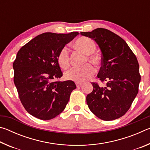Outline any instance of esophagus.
<instances>
[{
  "label": "esophagus",
  "instance_id": "34e87169",
  "mask_svg": "<svg viewBox=\"0 0 150 150\" xmlns=\"http://www.w3.org/2000/svg\"><path fill=\"white\" fill-rule=\"evenodd\" d=\"M76 86H77V87H80V86H81L83 85V83H81V82H76Z\"/></svg>",
  "mask_w": 150,
  "mask_h": 150
}]
</instances>
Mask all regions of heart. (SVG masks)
Returning a JSON list of instances; mask_svg holds the SVG:
<instances>
[{
  "instance_id": "1",
  "label": "heart",
  "mask_w": 150,
  "mask_h": 150,
  "mask_svg": "<svg viewBox=\"0 0 150 150\" xmlns=\"http://www.w3.org/2000/svg\"><path fill=\"white\" fill-rule=\"evenodd\" d=\"M76 49L87 55V60L95 65L100 63V58L95 54L96 44L93 40L87 37L79 38L73 44ZM58 64L63 69H66L70 64L69 51L67 47H62L57 55ZM87 61V60H86ZM95 73V69L91 64H86L82 67H74L65 73L66 79L81 82L89 79Z\"/></svg>"
}]
</instances>
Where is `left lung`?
<instances>
[{
    "instance_id": "obj_1",
    "label": "left lung",
    "mask_w": 150,
    "mask_h": 150,
    "mask_svg": "<svg viewBox=\"0 0 150 150\" xmlns=\"http://www.w3.org/2000/svg\"><path fill=\"white\" fill-rule=\"evenodd\" d=\"M81 34L95 40L102 52V66L97 77L106 85L92 83L87 96L91 111L101 120H113L125 115L138 93L141 76L136 55L124 40L105 28Z\"/></svg>"
}]
</instances>
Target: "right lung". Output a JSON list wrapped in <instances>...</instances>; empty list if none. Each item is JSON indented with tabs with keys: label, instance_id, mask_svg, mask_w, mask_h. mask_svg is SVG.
Listing matches in <instances>:
<instances>
[{
	"label": "right lung",
	"instance_id": "add662e5",
	"mask_svg": "<svg viewBox=\"0 0 150 150\" xmlns=\"http://www.w3.org/2000/svg\"><path fill=\"white\" fill-rule=\"evenodd\" d=\"M78 34L43 33L18 52L14 82L22 105L34 117L47 120L59 115L76 88L73 81H59L63 73L57 59L61 49Z\"/></svg>",
	"mask_w": 150,
	"mask_h": 150
}]
</instances>
